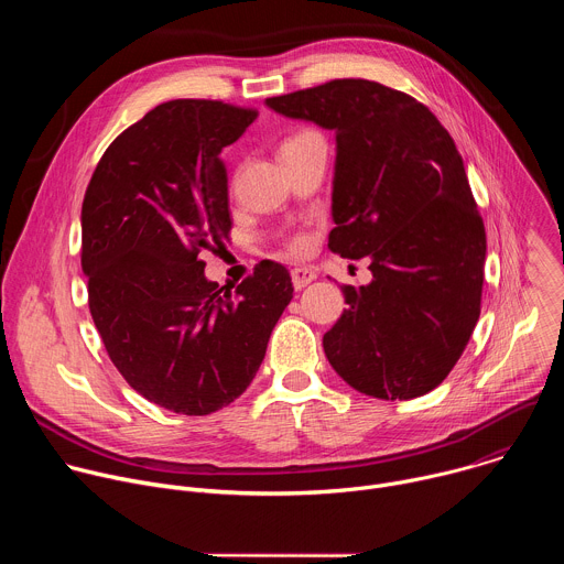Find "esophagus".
I'll use <instances>...</instances> for the list:
<instances>
[{"mask_svg": "<svg viewBox=\"0 0 564 564\" xmlns=\"http://www.w3.org/2000/svg\"><path fill=\"white\" fill-rule=\"evenodd\" d=\"M290 274H292L294 290H303L305 285H310L316 279V272L310 270V268H294Z\"/></svg>", "mask_w": 564, "mask_h": 564, "instance_id": "obj_1", "label": "esophagus"}]
</instances>
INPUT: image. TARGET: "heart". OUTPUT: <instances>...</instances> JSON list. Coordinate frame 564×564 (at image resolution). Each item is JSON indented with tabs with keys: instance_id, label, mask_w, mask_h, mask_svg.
<instances>
[{
	"instance_id": "b5f03b06",
	"label": "heart",
	"mask_w": 564,
	"mask_h": 564,
	"mask_svg": "<svg viewBox=\"0 0 564 564\" xmlns=\"http://www.w3.org/2000/svg\"><path fill=\"white\" fill-rule=\"evenodd\" d=\"M310 135H314V131H301V133L288 138V140L281 144V149H283V147H290V144H296V142H301V140H305V138H310ZM288 248H290V252H301V250L305 248V238H303V236H294V238L290 240V243H288Z\"/></svg>"
}]
</instances>
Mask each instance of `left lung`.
I'll list each match as a JSON object with an SVG mask.
<instances>
[{
  "label": "left lung",
  "instance_id": "1",
  "mask_svg": "<svg viewBox=\"0 0 564 564\" xmlns=\"http://www.w3.org/2000/svg\"><path fill=\"white\" fill-rule=\"evenodd\" d=\"M265 105L337 135L328 248L370 259L324 335L337 375L377 399L437 388L479 318L487 234L462 155L429 107L370 79H333Z\"/></svg>",
  "mask_w": 564,
  "mask_h": 564
}]
</instances>
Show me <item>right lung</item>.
I'll return each instance as SVG.
<instances>
[{
	"mask_svg": "<svg viewBox=\"0 0 564 564\" xmlns=\"http://www.w3.org/2000/svg\"><path fill=\"white\" fill-rule=\"evenodd\" d=\"M257 116L220 100L158 105L109 144L85 194L94 324L127 383L178 415H209L246 392L292 301L274 261L223 292L198 257L229 236L220 151Z\"/></svg>",
	"mask_w": 564,
	"mask_h": 564,
	"instance_id": "obj_1",
	"label": "right lung"
}]
</instances>
